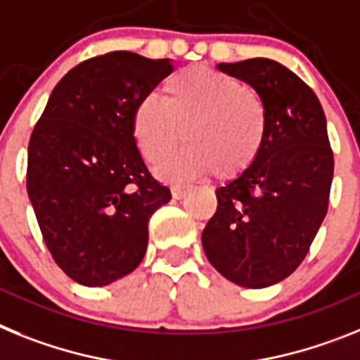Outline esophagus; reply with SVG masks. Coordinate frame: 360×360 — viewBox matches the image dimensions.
Masks as SVG:
<instances>
[{
  "label": "esophagus",
  "mask_w": 360,
  "mask_h": 360,
  "mask_svg": "<svg viewBox=\"0 0 360 360\" xmlns=\"http://www.w3.org/2000/svg\"><path fill=\"white\" fill-rule=\"evenodd\" d=\"M190 188H192V186H188V184H174V186L170 188L172 190V198L183 199L184 195L190 192Z\"/></svg>",
  "instance_id": "1"
}]
</instances>
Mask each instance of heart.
<instances>
[{
	"label": "heart",
	"instance_id": "obj_1",
	"mask_svg": "<svg viewBox=\"0 0 360 360\" xmlns=\"http://www.w3.org/2000/svg\"><path fill=\"white\" fill-rule=\"evenodd\" d=\"M137 150L152 165L190 145L159 170L168 179L212 172L237 179L257 162L268 137V112L245 81L210 67H188L162 83V101L143 96L130 117Z\"/></svg>",
	"mask_w": 360,
	"mask_h": 360
}]
</instances>
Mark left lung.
I'll return each mask as SVG.
<instances>
[{"label": "left lung", "instance_id": "8db88e82", "mask_svg": "<svg viewBox=\"0 0 360 360\" xmlns=\"http://www.w3.org/2000/svg\"><path fill=\"white\" fill-rule=\"evenodd\" d=\"M217 68L259 94L268 137L254 167L215 190L217 210L202 230V248L228 281L266 288L297 270L326 217L333 179L326 115L314 90L274 59Z\"/></svg>", "mask_w": 360, "mask_h": 360}]
</instances>
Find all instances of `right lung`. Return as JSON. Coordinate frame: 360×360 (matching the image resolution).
<instances>
[{"label":"right lung","mask_w":360,"mask_h":360,"mask_svg":"<svg viewBox=\"0 0 360 360\" xmlns=\"http://www.w3.org/2000/svg\"><path fill=\"white\" fill-rule=\"evenodd\" d=\"M172 70L170 59L127 50L86 59L61 77L34 127L29 199L56 264L83 286L136 270L150 217L172 199L130 130L136 103Z\"/></svg>","instance_id":"1"}]
</instances>
